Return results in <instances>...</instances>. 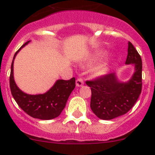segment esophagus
<instances>
[{"instance_id":"34e87169","label":"esophagus","mask_w":155,"mask_h":155,"mask_svg":"<svg viewBox=\"0 0 155 155\" xmlns=\"http://www.w3.org/2000/svg\"><path fill=\"white\" fill-rule=\"evenodd\" d=\"M76 84L77 87H81V86H82L83 84H84V82H83V79H81V78H79V79H77L76 81Z\"/></svg>"}]
</instances>
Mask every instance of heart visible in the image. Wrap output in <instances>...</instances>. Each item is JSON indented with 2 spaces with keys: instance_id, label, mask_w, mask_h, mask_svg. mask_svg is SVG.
Returning a JSON list of instances; mask_svg holds the SVG:
<instances>
[{
  "instance_id": "heart-1",
  "label": "heart",
  "mask_w": 155,
  "mask_h": 155,
  "mask_svg": "<svg viewBox=\"0 0 155 155\" xmlns=\"http://www.w3.org/2000/svg\"><path fill=\"white\" fill-rule=\"evenodd\" d=\"M109 71V65L107 63H103V64H101L98 65L97 67H96L94 70H93V73H94V76H100L105 75Z\"/></svg>"
}]
</instances>
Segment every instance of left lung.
Here are the masks:
<instances>
[{
	"instance_id": "obj_1",
	"label": "left lung",
	"mask_w": 155,
	"mask_h": 155,
	"mask_svg": "<svg viewBox=\"0 0 155 155\" xmlns=\"http://www.w3.org/2000/svg\"><path fill=\"white\" fill-rule=\"evenodd\" d=\"M125 64L134 72L127 82H120L115 73L86 81L91 89V108L101 120H109L126 114L134 105L142 90V59L130 41Z\"/></svg>"
}]
</instances>
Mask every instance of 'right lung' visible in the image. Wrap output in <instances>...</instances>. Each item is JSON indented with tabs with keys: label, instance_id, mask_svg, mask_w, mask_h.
Segmentation results:
<instances>
[{
	"label": "right lung",
	"instance_id": "right-lung-1",
	"mask_svg": "<svg viewBox=\"0 0 155 155\" xmlns=\"http://www.w3.org/2000/svg\"><path fill=\"white\" fill-rule=\"evenodd\" d=\"M30 41L23 45L13 57L9 76L11 93L19 107L30 117L44 120H52L59 116L64 108L68 97L75 88L76 79L74 77L70 80L58 79L50 90L43 94L31 95L20 90L15 82L13 64L18 53Z\"/></svg>",
	"mask_w": 155,
	"mask_h": 155
}]
</instances>
